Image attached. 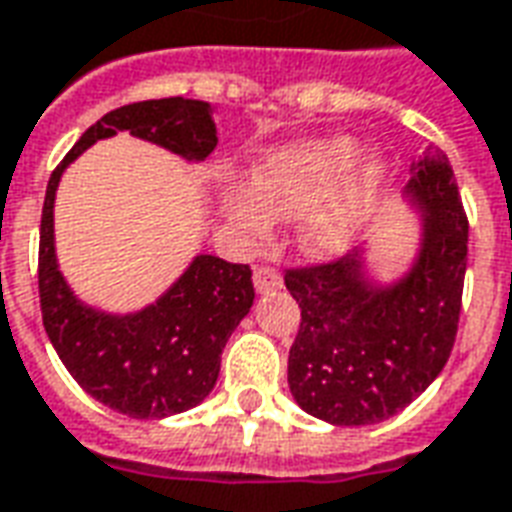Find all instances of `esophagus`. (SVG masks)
<instances>
[{"label": "esophagus", "mask_w": 512, "mask_h": 512, "mask_svg": "<svg viewBox=\"0 0 512 512\" xmlns=\"http://www.w3.org/2000/svg\"><path fill=\"white\" fill-rule=\"evenodd\" d=\"M252 279H255L257 293H268V290L282 288V277L277 274V268H271V266H255Z\"/></svg>", "instance_id": "obj_1"}]
</instances>
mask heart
<instances>
[{
    "instance_id": "obj_1",
    "label": "heart",
    "mask_w": 512,
    "mask_h": 512,
    "mask_svg": "<svg viewBox=\"0 0 512 512\" xmlns=\"http://www.w3.org/2000/svg\"><path fill=\"white\" fill-rule=\"evenodd\" d=\"M389 164L365 153L354 136L301 139L268 153L252 169V186L227 189L230 222L263 235L271 222L304 219L301 241L318 260L345 255L384 197Z\"/></svg>"
}]
</instances>
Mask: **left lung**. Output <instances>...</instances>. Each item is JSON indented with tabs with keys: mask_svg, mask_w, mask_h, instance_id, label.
I'll use <instances>...</instances> for the list:
<instances>
[{
	"mask_svg": "<svg viewBox=\"0 0 512 512\" xmlns=\"http://www.w3.org/2000/svg\"><path fill=\"white\" fill-rule=\"evenodd\" d=\"M406 194L425 216L417 263L400 282L373 285L359 249L285 271L301 307L290 392L332 425L395 417L433 384L455 345L469 219L447 156L428 150L419 158Z\"/></svg>",
	"mask_w": 512,
	"mask_h": 512,
	"instance_id": "left-lung-1",
	"label": "left lung"
}]
</instances>
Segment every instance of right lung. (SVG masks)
<instances>
[{"label":"right lung","mask_w":512,"mask_h":512,"mask_svg":"<svg viewBox=\"0 0 512 512\" xmlns=\"http://www.w3.org/2000/svg\"><path fill=\"white\" fill-rule=\"evenodd\" d=\"M131 131L189 161L216 147L211 106L189 98H158L104 115L51 172L40 216L38 290L43 326L62 365L87 395L134 419H161L202 403L219 378L222 351L252 301L244 263L197 255L183 277L145 310L106 315L73 296L54 255V194L65 167L87 147Z\"/></svg>","instance_id":"add662e5"}]
</instances>
